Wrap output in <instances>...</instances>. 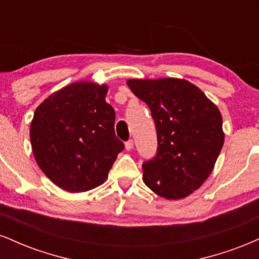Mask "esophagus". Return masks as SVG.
<instances>
[{
    "mask_svg": "<svg viewBox=\"0 0 259 259\" xmlns=\"http://www.w3.org/2000/svg\"><path fill=\"white\" fill-rule=\"evenodd\" d=\"M134 148V141L133 140H129V141L125 142V150L126 151H132Z\"/></svg>",
    "mask_w": 259,
    "mask_h": 259,
    "instance_id": "34e87169",
    "label": "esophagus"
}]
</instances>
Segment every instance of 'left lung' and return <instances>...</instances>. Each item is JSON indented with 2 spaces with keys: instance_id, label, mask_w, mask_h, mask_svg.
Listing matches in <instances>:
<instances>
[{
  "instance_id": "8db88e82",
  "label": "left lung",
  "mask_w": 259,
  "mask_h": 259,
  "mask_svg": "<svg viewBox=\"0 0 259 259\" xmlns=\"http://www.w3.org/2000/svg\"><path fill=\"white\" fill-rule=\"evenodd\" d=\"M126 84L156 124L158 148L142 165L144 183L167 200L191 195L212 173L224 145L218 107L184 79H129Z\"/></svg>"
}]
</instances>
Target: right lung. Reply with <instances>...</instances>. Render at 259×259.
I'll list each match as a JSON object with an SVG mask.
<instances>
[{
    "label": "right lung",
    "instance_id": "add662e5",
    "mask_svg": "<svg viewBox=\"0 0 259 259\" xmlns=\"http://www.w3.org/2000/svg\"><path fill=\"white\" fill-rule=\"evenodd\" d=\"M108 86L78 81L53 92L30 124L35 160L55 185L68 192L100 186L124 150L115 136V112L106 102Z\"/></svg>",
    "mask_w": 259,
    "mask_h": 259
}]
</instances>
